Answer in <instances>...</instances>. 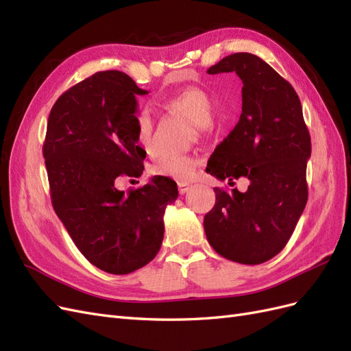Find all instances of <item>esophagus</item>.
Returning <instances> with one entry per match:
<instances>
[{
	"label": "esophagus",
	"instance_id": "34e87169",
	"mask_svg": "<svg viewBox=\"0 0 351 351\" xmlns=\"http://www.w3.org/2000/svg\"><path fill=\"white\" fill-rule=\"evenodd\" d=\"M188 190H190V184H186V182H179L178 184L179 194H185V193H188Z\"/></svg>",
	"mask_w": 351,
	"mask_h": 351
}]
</instances>
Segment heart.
Returning <instances> with one entry per match:
<instances>
[{
  "instance_id": "1",
  "label": "heart",
  "mask_w": 351,
  "mask_h": 351,
  "mask_svg": "<svg viewBox=\"0 0 351 351\" xmlns=\"http://www.w3.org/2000/svg\"><path fill=\"white\" fill-rule=\"evenodd\" d=\"M163 106L167 111L179 114L193 124L195 133H204L212 128L217 111L213 97L200 87H188L176 95L165 99ZM136 139L148 154H154V120L147 110H141L134 119ZM197 160L186 154H166L158 158L152 167V173L173 179L178 182H188L195 172Z\"/></svg>"
}]
</instances>
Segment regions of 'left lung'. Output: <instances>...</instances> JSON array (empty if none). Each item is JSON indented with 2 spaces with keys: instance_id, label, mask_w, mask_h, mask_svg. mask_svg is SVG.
I'll use <instances>...</instances> for the list:
<instances>
[{
  "instance_id": "left-lung-1",
  "label": "left lung",
  "mask_w": 351,
  "mask_h": 351,
  "mask_svg": "<svg viewBox=\"0 0 351 351\" xmlns=\"http://www.w3.org/2000/svg\"><path fill=\"white\" fill-rule=\"evenodd\" d=\"M221 73H236L243 83L241 114L206 172L219 181L246 178L249 186L245 193L213 188L217 202L203 226L221 256L256 265L286 246L307 204L311 139L298 95L261 58L234 53L208 69Z\"/></svg>"
}]
</instances>
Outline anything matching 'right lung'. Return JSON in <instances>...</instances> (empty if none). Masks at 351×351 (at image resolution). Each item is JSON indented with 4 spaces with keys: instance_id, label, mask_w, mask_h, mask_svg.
<instances>
[{
    "instance_id": "1",
    "label": "right lung",
    "mask_w": 351,
    "mask_h": 351,
    "mask_svg": "<svg viewBox=\"0 0 351 351\" xmlns=\"http://www.w3.org/2000/svg\"><path fill=\"white\" fill-rule=\"evenodd\" d=\"M147 93L120 71L96 73L53 105L43 145L53 209L87 261L111 274L156 258L166 206L178 199L176 182L161 176L129 193L115 188L143 172L134 119L136 96Z\"/></svg>"
}]
</instances>
